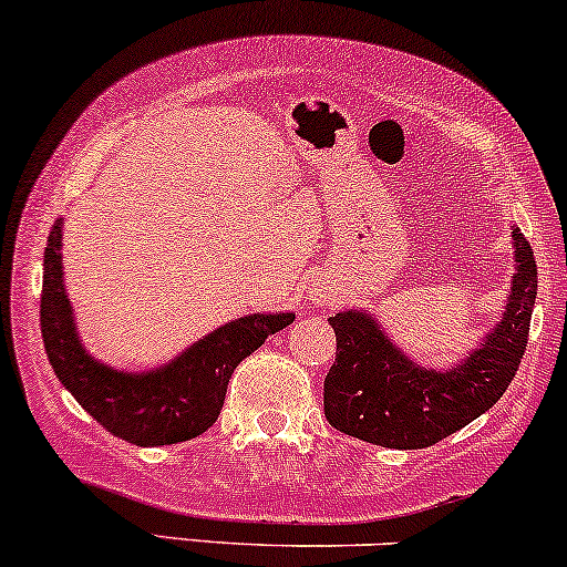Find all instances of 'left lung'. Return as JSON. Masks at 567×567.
<instances>
[{
	"label": "left lung",
	"instance_id": "obj_1",
	"mask_svg": "<svg viewBox=\"0 0 567 567\" xmlns=\"http://www.w3.org/2000/svg\"><path fill=\"white\" fill-rule=\"evenodd\" d=\"M515 277L502 322L481 349L452 370H425L404 357L378 319L364 311L330 317L336 364L324 378V417L359 441L388 449H425L488 412L520 367L536 301V258L513 229Z\"/></svg>",
	"mask_w": 567,
	"mask_h": 567
}]
</instances>
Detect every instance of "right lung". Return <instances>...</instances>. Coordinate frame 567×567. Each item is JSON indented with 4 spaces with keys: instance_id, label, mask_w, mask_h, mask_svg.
Returning a JSON list of instances; mask_svg holds the SVG:
<instances>
[{
    "instance_id": "right-lung-1",
    "label": "right lung",
    "mask_w": 567,
    "mask_h": 567,
    "mask_svg": "<svg viewBox=\"0 0 567 567\" xmlns=\"http://www.w3.org/2000/svg\"><path fill=\"white\" fill-rule=\"evenodd\" d=\"M63 218L44 250L42 338L58 380L94 420L134 446L189 441L214 425L235 367L296 313H250L218 327L168 364L150 372H121L100 364L81 346L63 285Z\"/></svg>"
}]
</instances>
